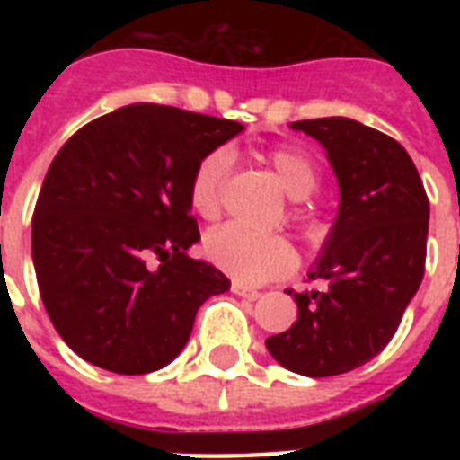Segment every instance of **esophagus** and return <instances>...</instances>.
Returning a JSON list of instances; mask_svg holds the SVG:
<instances>
[{
	"instance_id": "obj_1",
	"label": "esophagus",
	"mask_w": 460,
	"mask_h": 460,
	"mask_svg": "<svg viewBox=\"0 0 460 460\" xmlns=\"http://www.w3.org/2000/svg\"><path fill=\"white\" fill-rule=\"evenodd\" d=\"M231 291H234L236 296H241V298H248V301H258L260 298V291L243 287V284H238V281H234V284H231Z\"/></svg>"
}]
</instances>
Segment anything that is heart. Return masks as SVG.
Listing matches in <instances>:
<instances>
[{
  "label": "heart",
  "instance_id": "obj_1",
  "mask_svg": "<svg viewBox=\"0 0 460 460\" xmlns=\"http://www.w3.org/2000/svg\"><path fill=\"white\" fill-rule=\"evenodd\" d=\"M277 179L294 200H305L320 183L317 169L310 159L294 147H279L270 153ZM234 164L229 147H215L195 164L188 183L190 208L200 217H215L222 205V190ZM205 255L212 265L234 277L241 284H265L284 277L296 267V248L291 241L277 234H260L241 226L224 224L205 236Z\"/></svg>",
  "mask_w": 460,
  "mask_h": 460
}]
</instances>
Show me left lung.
<instances>
[{
	"label": "left lung",
	"mask_w": 460,
	"mask_h": 460,
	"mask_svg": "<svg viewBox=\"0 0 460 460\" xmlns=\"http://www.w3.org/2000/svg\"><path fill=\"white\" fill-rule=\"evenodd\" d=\"M324 147L339 209L307 277L320 291L288 294L298 320L265 341L270 356L305 377L365 365L392 341L425 274L429 202L403 146L346 117L294 121Z\"/></svg>",
	"instance_id": "obj_1"
}]
</instances>
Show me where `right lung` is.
Masks as SVG:
<instances>
[{
	"label": "right lung",
	"instance_id": "obj_1",
	"mask_svg": "<svg viewBox=\"0 0 460 460\" xmlns=\"http://www.w3.org/2000/svg\"><path fill=\"white\" fill-rule=\"evenodd\" d=\"M241 131L138 102L90 121L57 153L32 215V265L54 329L83 360L119 375L159 370L188 343L198 307L229 291L215 265L186 255L200 241L188 183Z\"/></svg>",
	"mask_w": 460,
	"mask_h": 460
}]
</instances>
